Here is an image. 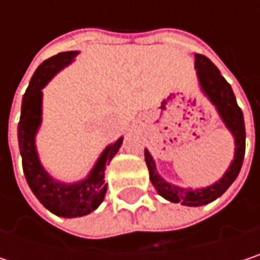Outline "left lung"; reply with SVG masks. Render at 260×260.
<instances>
[{
    "label": "left lung",
    "instance_id": "obj_1",
    "mask_svg": "<svg viewBox=\"0 0 260 260\" xmlns=\"http://www.w3.org/2000/svg\"><path fill=\"white\" fill-rule=\"evenodd\" d=\"M196 63L194 69L197 74V81L200 85L202 93L208 98V101L215 107L220 119L223 120L224 126L232 134L235 141L234 159L224 175L214 182L212 185L203 186V188H183L179 185H175L172 182H167L156 170L155 159L152 158L150 152L144 149V159L149 169V178L155 189L161 197L172 203H181L183 206H203L220 196L224 194V191L234 183L238 178L244 153H245V126H244V116L241 108L236 104L234 90L231 84L221 77L217 66L205 55L196 54Z\"/></svg>",
    "mask_w": 260,
    "mask_h": 260
}]
</instances>
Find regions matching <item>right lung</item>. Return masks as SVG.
<instances>
[{"label": "right lung", "mask_w": 260, "mask_h": 260, "mask_svg": "<svg viewBox=\"0 0 260 260\" xmlns=\"http://www.w3.org/2000/svg\"><path fill=\"white\" fill-rule=\"evenodd\" d=\"M78 54V51L60 52L45 60L36 69L22 98L21 119L18 125V141L28 186L49 212L63 218L82 217L98 209L107 192V164L114 158L123 143V137H120L108 144L101 152L88 175L77 182L55 179L40 162L36 135L42 125V90L60 71L68 68Z\"/></svg>", "instance_id": "1"}]
</instances>
